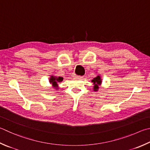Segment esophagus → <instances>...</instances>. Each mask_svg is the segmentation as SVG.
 <instances>
[{"instance_id": "34e87169", "label": "esophagus", "mask_w": 150, "mask_h": 150, "mask_svg": "<svg viewBox=\"0 0 150 150\" xmlns=\"http://www.w3.org/2000/svg\"><path fill=\"white\" fill-rule=\"evenodd\" d=\"M73 77H81V75H77L74 74V75H73Z\"/></svg>"}]
</instances>
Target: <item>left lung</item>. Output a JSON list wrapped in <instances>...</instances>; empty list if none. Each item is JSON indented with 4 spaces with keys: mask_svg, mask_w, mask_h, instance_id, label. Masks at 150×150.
I'll list each match as a JSON object with an SVG mask.
<instances>
[{
    "mask_svg": "<svg viewBox=\"0 0 150 150\" xmlns=\"http://www.w3.org/2000/svg\"><path fill=\"white\" fill-rule=\"evenodd\" d=\"M100 76H98V77H95L93 80H92V82H94V91H96V90L98 88V84H100V83H101V79H100Z\"/></svg>",
    "mask_w": 150,
    "mask_h": 150,
    "instance_id": "8db88e82",
    "label": "left lung"
}]
</instances>
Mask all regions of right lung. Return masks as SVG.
Instances as JSON below:
<instances>
[{
    "label": "right lung",
    "instance_id": "obj_1",
    "mask_svg": "<svg viewBox=\"0 0 150 150\" xmlns=\"http://www.w3.org/2000/svg\"><path fill=\"white\" fill-rule=\"evenodd\" d=\"M50 82L51 83H52V84L54 86H57V82H61V81H63V78L61 77H51V78L50 79Z\"/></svg>",
    "mask_w": 150,
    "mask_h": 150
}]
</instances>
